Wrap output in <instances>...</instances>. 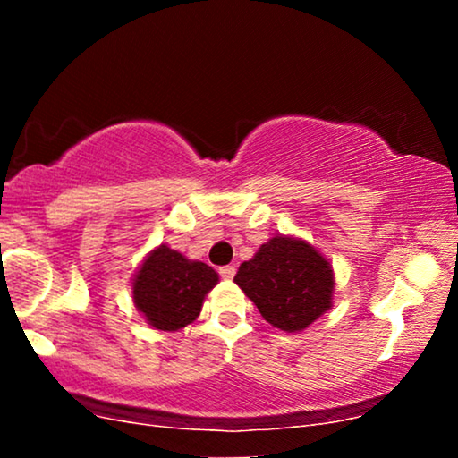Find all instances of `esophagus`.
<instances>
[{
	"instance_id": "34e87169",
	"label": "esophagus",
	"mask_w": 458,
	"mask_h": 458,
	"mask_svg": "<svg viewBox=\"0 0 458 458\" xmlns=\"http://www.w3.org/2000/svg\"><path fill=\"white\" fill-rule=\"evenodd\" d=\"M218 273H221L223 279H233L235 277V267L233 265L221 267V268H218Z\"/></svg>"
}]
</instances>
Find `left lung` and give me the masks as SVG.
<instances>
[{"label":"left lung","instance_id":"8db88e82","mask_svg":"<svg viewBox=\"0 0 458 458\" xmlns=\"http://www.w3.org/2000/svg\"><path fill=\"white\" fill-rule=\"evenodd\" d=\"M235 284L273 327L296 334L315 323L334 300V268L309 242L277 235L242 262Z\"/></svg>","mask_w":458,"mask_h":458}]
</instances>
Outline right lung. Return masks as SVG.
Here are the masks:
<instances>
[{
	"instance_id": "add662e5",
	"label": "right lung",
	"mask_w": 458,
	"mask_h": 458,
	"mask_svg": "<svg viewBox=\"0 0 458 458\" xmlns=\"http://www.w3.org/2000/svg\"><path fill=\"white\" fill-rule=\"evenodd\" d=\"M216 284L215 268L162 243L135 273L133 302L152 327L177 331L196 321L206 293Z\"/></svg>"
}]
</instances>
